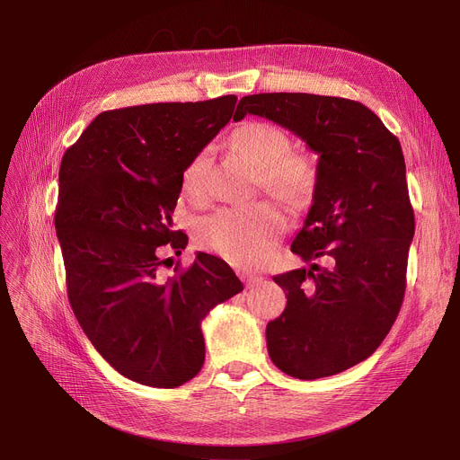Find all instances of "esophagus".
<instances>
[{"instance_id": "obj_1", "label": "esophagus", "mask_w": 460, "mask_h": 460, "mask_svg": "<svg viewBox=\"0 0 460 460\" xmlns=\"http://www.w3.org/2000/svg\"><path fill=\"white\" fill-rule=\"evenodd\" d=\"M240 279L246 283V287H257V285L262 283V276H257V274H252V272H243V274H240Z\"/></svg>"}]
</instances>
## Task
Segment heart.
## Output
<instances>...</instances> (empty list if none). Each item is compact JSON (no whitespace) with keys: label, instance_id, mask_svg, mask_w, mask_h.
Segmentation results:
<instances>
[{"label":"heart","instance_id":"1","mask_svg":"<svg viewBox=\"0 0 460 460\" xmlns=\"http://www.w3.org/2000/svg\"><path fill=\"white\" fill-rule=\"evenodd\" d=\"M233 145L257 169L259 184L274 198L300 205L317 182L313 160L302 153H288L291 141L276 125L250 120L233 132ZM210 164L208 149L199 151L184 167L181 184L190 199H201ZM285 229V217L270 203L227 207L205 216L196 226L198 244L238 267H253L267 257Z\"/></svg>","mask_w":460,"mask_h":460}]
</instances>
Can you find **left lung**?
Segmentation results:
<instances>
[{"instance_id":"obj_1","label":"left lung","mask_w":460,"mask_h":460,"mask_svg":"<svg viewBox=\"0 0 460 460\" xmlns=\"http://www.w3.org/2000/svg\"><path fill=\"white\" fill-rule=\"evenodd\" d=\"M248 113L291 130L319 155L317 182L291 252L328 267L274 276L287 295L267 326L274 366L302 380L367 359L392 330L404 298L414 210L399 139L364 104L309 93L240 99Z\"/></svg>"}]
</instances>
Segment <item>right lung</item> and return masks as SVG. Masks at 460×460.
<instances>
[{
    "mask_svg": "<svg viewBox=\"0 0 460 460\" xmlns=\"http://www.w3.org/2000/svg\"><path fill=\"white\" fill-rule=\"evenodd\" d=\"M234 104L226 94L102 111L61 160L54 222L68 302L99 354L143 385L177 388L196 376L201 321L244 288L226 261L203 252L173 278L162 274V252L188 244L172 229L184 167Z\"/></svg>",
    "mask_w": 460,
    "mask_h": 460,
    "instance_id": "obj_1",
    "label": "right lung"
}]
</instances>
